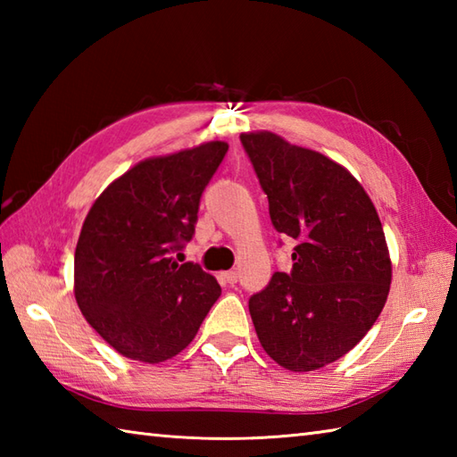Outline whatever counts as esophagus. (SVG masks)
I'll return each mask as SVG.
<instances>
[{
    "label": "esophagus",
    "instance_id": "esophagus-1",
    "mask_svg": "<svg viewBox=\"0 0 457 457\" xmlns=\"http://www.w3.org/2000/svg\"><path fill=\"white\" fill-rule=\"evenodd\" d=\"M223 280H226L228 285H236L237 283V273L236 270H226V273H221Z\"/></svg>",
    "mask_w": 457,
    "mask_h": 457
}]
</instances>
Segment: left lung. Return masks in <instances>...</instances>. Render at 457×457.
I'll return each instance as SVG.
<instances>
[{"label": "left lung", "instance_id": "1", "mask_svg": "<svg viewBox=\"0 0 457 457\" xmlns=\"http://www.w3.org/2000/svg\"><path fill=\"white\" fill-rule=\"evenodd\" d=\"M278 234L296 239L293 270L249 298L261 345L288 371H314L371 329L389 296L391 257L361 184L326 154L270 131L241 133Z\"/></svg>", "mask_w": 457, "mask_h": 457}]
</instances>
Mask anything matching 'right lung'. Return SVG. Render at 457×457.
Wrapping results in <instances>:
<instances>
[{
	"label": "right lung",
	"instance_id": "add662e5",
	"mask_svg": "<svg viewBox=\"0 0 457 457\" xmlns=\"http://www.w3.org/2000/svg\"><path fill=\"white\" fill-rule=\"evenodd\" d=\"M228 153L210 141L145 159L92 204L74 253V296L88 324L123 357L180 353L220 298L218 280L170 255L194 236L204 188Z\"/></svg>",
	"mask_w": 457,
	"mask_h": 457
}]
</instances>
